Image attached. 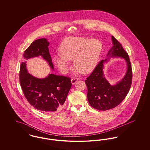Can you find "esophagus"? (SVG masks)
I'll list each match as a JSON object with an SVG mask.
<instances>
[{
  "label": "esophagus",
  "instance_id": "34e87169",
  "mask_svg": "<svg viewBox=\"0 0 150 150\" xmlns=\"http://www.w3.org/2000/svg\"><path fill=\"white\" fill-rule=\"evenodd\" d=\"M78 80V78H72L71 79V83L72 85H74V84H75L76 82H77V81Z\"/></svg>",
  "mask_w": 150,
  "mask_h": 150
}]
</instances>
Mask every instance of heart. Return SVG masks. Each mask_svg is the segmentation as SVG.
Returning a JSON list of instances; mask_svg holds the SVG:
<instances>
[{
	"label": "heart",
	"mask_w": 150,
	"mask_h": 150,
	"mask_svg": "<svg viewBox=\"0 0 150 150\" xmlns=\"http://www.w3.org/2000/svg\"><path fill=\"white\" fill-rule=\"evenodd\" d=\"M102 44L96 39L85 37H69L59 47L60 53L54 54L53 61L61 72H66L74 59V66L79 72L87 74L93 71L98 62Z\"/></svg>",
	"instance_id": "b5f03b06"
}]
</instances>
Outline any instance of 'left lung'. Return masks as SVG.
Listing matches in <instances>:
<instances>
[{"label": "left lung", "instance_id": "left-lung-1", "mask_svg": "<svg viewBox=\"0 0 150 150\" xmlns=\"http://www.w3.org/2000/svg\"><path fill=\"white\" fill-rule=\"evenodd\" d=\"M111 39L113 46L108 51L106 58L100 61L85 80L88 102L93 108L100 111L110 110L119 105L128 94L132 84V71L128 54L113 36H111ZM111 57L123 58L127 66L125 75L114 85L109 84L103 72L104 64Z\"/></svg>", "mask_w": 150, "mask_h": 150}]
</instances>
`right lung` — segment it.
Instances as JSON below:
<instances>
[{
	"instance_id": "add662e5",
	"label": "right lung",
	"mask_w": 150,
	"mask_h": 150,
	"mask_svg": "<svg viewBox=\"0 0 150 150\" xmlns=\"http://www.w3.org/2000/svg\"><path fill=\"white\" fill-rule=\"evenodd\" d=\"M50 42L45 38L37 39L24 52L20 71V81L23 92L29 103L44 112L60 111L71 87V79L63 76L49 74L44 78H38L29 73L27 60L41 57L52 70L54 67L48 50Z\"/></svg>"
}]
</instances>
